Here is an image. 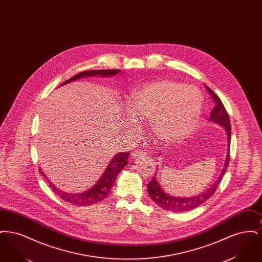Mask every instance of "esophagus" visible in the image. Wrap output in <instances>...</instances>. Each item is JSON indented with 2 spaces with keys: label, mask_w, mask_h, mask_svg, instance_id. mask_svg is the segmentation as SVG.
I'll use <instances>...</instances> for the list:
<instances>
[{
  "label": "esophagus",
  "mask_w": 262,
  "mask_h": 262,
  "mask_svg": "<svg viewBox=\"0 0 262 262\" xmlns=\"http://www.w3.org/2000/svg\"><path fill=\"white\" fill-rule=\"evenodd\" d=\"M143 155H146V153L144 151H141V150H137L135 152H132V157L133 158H137V157L143 156Z\"/></svg>",
  "instance_id": "1"
}]
</instances>
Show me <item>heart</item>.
I'll use <instances>...</instances> for the list:
<instances>
[{
	"instance_id": "b5f03b06",
	"label": "heart",
	"mask_w": 262,
	"mask_h": 262,
	"mask_svg": "<svg viewBox=\"0 0 262 262\" xmlns=\"http://www.w3.org/2000/svg\"><path fill=\"white\" fill-rule=\"evenodd\" d=\"M203 100L196 88L158 80L135 88L126 97L125 127L136 132V122L150 121L151 130L164 143L189 136L199 125Z\"/></svg>"
}]
</instances>
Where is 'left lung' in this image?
Instances as JSON below:
<instances>
[{
  "label": "left lung",
  "instance_id": "1",
  "mask_svg": "<svg viewBox=\"0 0 262 262\" xmlns=\"http://www.w3.org/2000/svg\"><path fill=\"white\" fill-rule=\"evenodd\" d=\"M207 91L210 93L212 98L214 100L215 106L212 110L211 115L209 117V122L215 123L217 125L224 127L225 133L227 136V155L225 159L224 166L219 174L218 179L215 181V183L211 187L206 188L203 192L199 193L193 196H173L168 194L163 190L162 187L159 185L157 177L155 176L152 178L147 185V191L149 194L150 199L153 200L158 206H160L165 210H169L172 212H185L189 211L191 209L196 208L198 206L204 203L206 200H209L214 194L217 187L219 186L222 178L224 177L225 172L228 169L229 162H230V143H231V123L228 116V113L225 109L223 103L221 100L218 98V96L212 91L211 89L206 86ZM160 154V153H159Z\"/></svg>",
  "mask_w": 262,
  "mask_h": 262
}]
</instances>
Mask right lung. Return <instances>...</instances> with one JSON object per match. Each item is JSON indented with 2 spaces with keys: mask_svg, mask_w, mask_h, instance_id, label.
<instances>
[{
  "mask_svg": "<svg viewBox=\"0 0 262 262\" xmlns=\"http://www.w3.org/2000/svg\"><path fill=\"white\" fill-rule=\"evenodd\" d=\"M122 71L120 70H97V71H85V72H81L79 74L73 76L72 78L68 79L67 81H64L60 86H62L63 84L70 83L72 81H75L78 78H83V77H88V76H95V75H99L103 77H109V76H114V75H119ZM59 86V88H60ZM129 155V151L127 152H120L118 154H116L112 158V160L109 163V165L107 166V168L105 169L104 173L100 177L99 180L97 181V183L92 187H90L88 190L83 191V192H79V193H70V192H66L62 191L61 189L57 188L55 187L49 179L46 177V174L43 173L42 168H40V173L45 177V179H47L49 185L53 188V190L64 201L72 203L74 205L77 206H88L91 204H95L97 202H100L101 200H105L106 198L109 196V194L111 193V189H112L113 185L115 184V181L117 179L118 174L125 168L127 164V158Z\"/></svg>",
  "mask_w": 262,
  "mask_h": 262,
  "instance_id": "add662e5",
  "label": "right lung"
}]
</instances>
